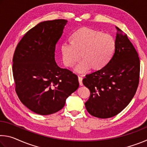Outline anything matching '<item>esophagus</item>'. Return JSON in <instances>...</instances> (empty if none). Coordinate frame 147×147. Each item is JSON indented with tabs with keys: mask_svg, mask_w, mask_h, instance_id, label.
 Masks as SVG:
<instances>
[{
	"mask_svg": "<svg viewBox=\"0 0 147 147\" xmlns=\"http://www.w3.org/2000/svg\"><path fill=\"white\" fill-rule=\"evenodd\" d=\"M78 82H79V84L80 86H82L83 84H82V77H78Z\"/></svg>",
	"mask_w": 147,
	"mask_h": 147,
	"instance_id": "1",
	"label": "esophagus"
}]
</instances>
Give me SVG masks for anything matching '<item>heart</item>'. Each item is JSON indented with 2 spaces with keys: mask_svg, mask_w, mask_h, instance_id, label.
<instances>
[{
  "mask_svg": "<svg viewBox=\"0 0 147 147\" xmlns=\"http://www.w3.org/2000/svg\"><path fill=\"white\" fill-rule=\"evenodd\" d=\"M115 47L116 40L112 35L82 27L71 35L70 43L61 45L62 61L67 67H73L81 56L83 60L75 68L76 72L84 73L89 69L100 71L108 63Z\"/></svg>",
  "mask_w": 147,
  "mask_h": 147,
  "instance_id": "heart-1",
  "label": "heart"
}]
</instances>
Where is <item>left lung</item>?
I'll return each mask as SVG.
<instances>
[{
  "instance_id": "obj_1",
  "label": "left lung",
  "mask_w": 147,
  "mask_h": 147,
  "mask_svg": "<svg viewBox=\"0 0 147 147\" xmlns=\"http://www.w3.org/2000/svg\"><path fill=\"white\" fill-rule=\"evenodd\" d=\"M116 28V47L108 63L83 80L84 85L91 93L86 108L98 118L112 117L123 111L135 95L139 85L138 54L127 35Z\"/></svg>"
}]
</instances>
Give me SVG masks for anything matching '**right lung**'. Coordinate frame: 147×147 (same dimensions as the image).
Returning a JSON list of instances; mask_svg holds the SVG:
<instances>
[{
    "mask_svg": "<svg viewBox=\"0 0 147 147\" xmlns=\"http://www.w3.org/2000/svg\"><path fill=\"white\" fill-rule=\"evenodd\" d=\"M67 23L56 19L37 24L23 37L13 54L12 70L17 96L39 115L60 110L79 87L78 76L55 61L56 43Z\"/></svg>",
    "mask_w": 147,
    "mask_h": 147,
    "instance_id": "1",
    "label": "right lung"
}]
</instances>
